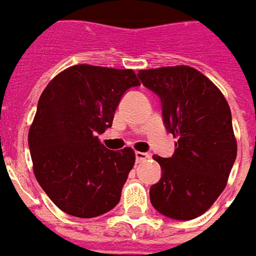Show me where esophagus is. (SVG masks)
Listing matches in <instances>:
<instances>
[{
  "instance_id": "34e87169",
  "label": "esophagus",
  "mask_w": 256,
  "mask_h": 256,
  "mask_svg": "<svg viewBox=\"0 0 256 256\" xmlns=\"http://www.w3.org/2000/svg\"><path fill=\"white\" fill-rule=\"evenodd\" d=\"M146 158H148V154L136 152V162H137V164H140V162H142V160H146Z\"/></svg>"
}]
</instances>
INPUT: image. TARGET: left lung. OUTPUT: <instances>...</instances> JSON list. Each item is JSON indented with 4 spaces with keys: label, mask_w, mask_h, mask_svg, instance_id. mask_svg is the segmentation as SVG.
<instances>
[{
    "label": "left lung",
    "mask_w": 256,
    "mask_h": 256,
    "mask_svg": "<svg viewBox=\"0 0 256 256\" xmlns=\"http://www.w3.org/2000/svg\"><path fill=\"white\" fill-rule=\"evenodd\" d=\"M162 104L166 130L178 138L170 158L154 159L162 178L150 188L152 206L176 220L206 212L228 184L237 156L232 112L220 90L191 66L138 72Z\"/></svg>",
    "instance_id": "left-lung-1"
}]
</instances>
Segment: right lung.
Segmentation results:
<instances>
[{"label":"right lung","instance_id":"obj_1","mask_svg":"<svg viewBox=\"0 0 256 256\" xmlns=\"http://www.w3.org/2000/svg\"><path fill=\"white\" fill-rule=\"evenodd\" d=\"M140 86L132 69L74 65L56 74L41 94L28 130L33 170L60 210L96 218L120 201L136 155L110 151L98 134L112 126L122 96Z\"/></svg>","mask_w":256,"mask_h":256}]
</instances>
